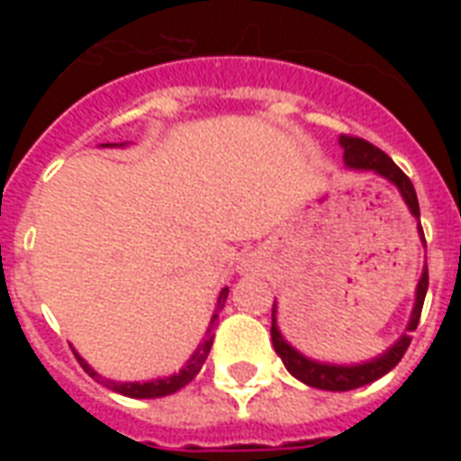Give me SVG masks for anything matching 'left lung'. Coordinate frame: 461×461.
<instances>
[{
  "instance_id": "obj_1",
  "label": "left lung",
  "mask_w": 461,
  "mask_h": 461,
  "mask_svg": "<svg viewBox=\"0 0 461 461\" xmlns=\"http://www.w3.org/2000/svg\"><path fill=\"white\" fill-rule=\"evenodd\" d=\"M339 146L344 148V165L351 167V169H364V172H375L378 176L387 179L390 184L397 186V191L402 194L407 208L411 210V215L419 220V237H421L423 246H426V237H423L421 230V212H419V198H416L414 184L409 181V176L402 172L400 167L394 165L393 159L387 158L380 148H375L373 143L364 139H357V136H339ZM426 289H429V270L423 267L421 280L416 285V303L414 311H411V318H409L407 332L397 339V342L390 347L387 351H383L380 357L371 358V361H364V364H351V366H339V364H322V361H313V358L303 357L302 351H296L292 344L282 337L280 328H277V306L273 303V328H270V335H273V347L277 351V357L282 358V364L287 368L296 380H302L306 385L318 387V390H330V393H347V390H357V387H364L373 380L383 378L385 373H390L394 366L400 364L404 351H407L411 337L409 332H414L416 325H419V318H421L423 299H426Z\"/></svg>"
}]
</instances>
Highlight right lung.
<instances>
[{
  "mask_svg": "<svg viewBox=\"0 0 461 461\" xmlns=\"http://www.w3.org/2000/svg\"><path fill=\"white\" fill-rule=\"evenodd\" d=\"M104 146H124V143H104ZM227 294H230V287H224L222 292H220V296H217V311H215V315H212V321H210V328H208V332H205V339L201 342V347L194 351V357L188 358L186 366H184L179 373L169 375V378L146 380V383H117V380L103 378L100 373L93 371V368L88 366V361L78 357V354L74 351L76 358H78V364H81V368L88 373L90 378H95L97 383H103L104 387H110V390H114V393L126 394V397H133V400H155V397H167V394L176 393V390H181L184 385H188V383H191V380L198 375L201 366L205 364V358H208V354H210V347H212V337H215V332H212V330H215L217 313L222 311L224 302H227Z\"/></svg>",
  "mask_w": 461,
  "mask_h": 461,
  "instance_id": "obj_1",
  "label": "right lung"
}]
</instances>
